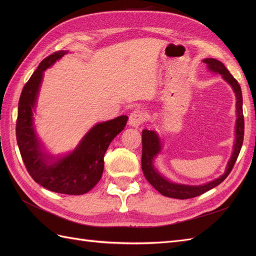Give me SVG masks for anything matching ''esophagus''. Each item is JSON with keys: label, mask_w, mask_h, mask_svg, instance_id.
<instances>
[{"label": "esophagus", "mask_w": 256, "mask_h": 256, "mask_svg": "<svg viewBox=\"0 0 256 256\" xmlns=\"http://www.w3.org/2000/svg\"><path fill=\"white\" fill-rule=\"evenodd\" d=\"M145 121V113L140 110H134L128 118V124L133 128H138Z\"/></svg>", "instance_id": "34e87169"}]
</instances>
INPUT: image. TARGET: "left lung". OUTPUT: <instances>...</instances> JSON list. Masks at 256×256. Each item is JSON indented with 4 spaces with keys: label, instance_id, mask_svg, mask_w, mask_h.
Returning <instances> with one entry per match:
<instances>
[{
    "label": "left lung",
    "instance_id": "1",
    "mask_svg": "<svg viewBox=\"0 0 256 256\" xmlns=\"http://www.w3.org/2000/svg\"><path fill=\"white\" fill-rule=\"evenodd\" d=\"M202 62L206 64V66H208L210 72L220 74L222 76V78H224L226 82L232 86L233 91H234L236 96V114H238L236 125V143H234V146H233V153L229 162H228L226 170L224 175L210 182L200 184V186H189V184H175L167 180L165 177H162L160 174L157 172V170L154 167L153 160H154V157H156V155L158 154L162 150L160 140L158 135L156 134L155 131L143 130L142 132L143 174L145 178L148 179V182L157 190V192H160L162 196H166V197H170V198H175V199L194 198L218 186V184L224 182L228 177V175L231 172L232 168L236 162L238 156L240 154V150L243 144L244 116H243V108H242L243 100H242L241 86L221 62L216 60V59H214V58H206Z\"/></svg>",
    "mask_w": 256,
    "mask_h": 256
}]
</instances>
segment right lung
Here are the masks:
<instances>
[{
    "label": "right lung",
    "instance_id": "1",
    "mask_svg": "<svg viewBox=\"0 0 256 256\" xmlns=\"http://www.w3.org/2000/svg\"><path fill=\"white\" fill-rule=\"evenodd\" d=\"M67 52L60 50L46 57L25 84L18 101L16 140L27 172L40 186L54 192L84 194L101 179L106 152L112 140L123 131L128 116L98 123L79 143L72 153L50 162L52 156L42 150L35 128L32 111L44 72Z\"/></svg>",
    "mask_w": 256,
    "mask_h": 256
}]
</instances>
